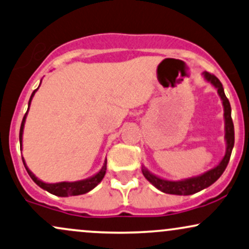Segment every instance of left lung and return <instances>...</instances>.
I'll list each match as a JSON object with an SVG mask.
<instances>
[{
	"label": "left lung",
	"instance_id": "1",
	"mask_svg": "<svg viewBox=\"0 0 249 249\" xmlns=\"http://www.w3.org/2000/svg\"><path fill=\"white\" fill-rule=\"evenodd\" d=\"M204 79L213 84L214 88L217 89V93L222 99L223 108H224V122H225V142H226V151L222 160L217 166H214L211 170L204 172V173L199 174V176L187 178V179L182 180H166L164 178H160L158 176L151 173L145 166H142V173L145 177V179L149 181L151 185H153L156 188L160 190L162 193L166 194H173V195H192L195 193L201 192L204 188L213 185L219 179L223 172L225 171L226 166H228L230 157H231L232 149L234 146V127H233V122L231 118V105L230 101L225 96L224 92V88L222 83L214 75L204 71L202 72Z\"/></svg>",
	"mask_w": 249,
	"mask_h": 249
}]
</instances>
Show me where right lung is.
Returning a JSON list of instances; mask_svg holds the SVG:
<instances>
[{"instance_id": "obj_1", "label": "right lung", "mask_w": 249, "mask_h": 249, "mask_svg": "<svg viewBox=\"0 0 249 249\" xmlns=\"http://www.w3.org/2000/svg\"><path fill=\"white\" fill-rule=\"evenodd\" d=\"M39 87H38V89H39ZM38 89H36V90L32 92V94H31V98L29 100V107L31 105V101H32V98L35 97V93L38 91ZM27 113H29V108H27L25 115H24V118H23V121H21V124H20V130H19L20 151H21V145H23V131H24V125H25V120H26ZM21 159H23L24 166H25L27 173H29V176L31 177V179L35 181V182L40 187V188L47 190L48 193H51V194H53V195L61 196V197H68V196H76V195H82V194H85V193H89L90 190L93 189L94 187H97L98 185H99L100 181L104 179V177H105V173H106L107 159H105V161H104V165H103V167H101V170L98 172V173L94 174V176L88 178V179L79 180V181H72V182H69V181H62V182H56V183H46V182H44V181L38 179V178H36L35 174H33L32 172L29 170V167L26 166V162H25V160H24L23 157H21Z\"/></svg>"}]
</instances>
